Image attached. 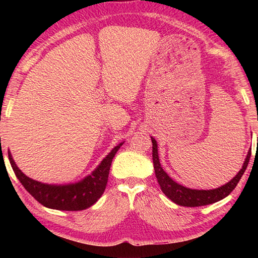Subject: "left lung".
<instances>
[{
    "mask_svg": "<svg viewBox=\"0 0 258 258\" xmlns=\"http://www.w3.org/2000/svg\"><path fill=\"white\" fill-rule=\"evenodd\" d=\"M152 141V160H154V168L156 173L157 181H158L161 191L164 192L166 197H168L173 203H175L180 206L184 207H198V206H205V205L214 204L216 202H220L233 191V189L237 186L240 178L243 175L244 171H246L248 163H249L251 150H249L248 155L244 159V163L242 165V168L240 169L239 173L235 175L232 180L226 183V184L222 185L220 187L213 190H196V189H189L181 184H178L175 181H173L171 177L167 175L161 165L159 163L158 157V148H157L156 140L151 137Z\"/></svg>",
    "mask_w": 258,
    "mask_h": 258,
    "instance_id": "left-lung-1",
    "label": "left lung"
}]
</instances>
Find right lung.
<instances>
[{"mask_svg": "<svg viewBox=\"0 0 258 258\" xmlns=\"http://www.w3.org/2000/svg\"><path fill=\"white\" fill-rule=\"evenodd\" d=\"M123 143L113 148L91 175L80 182L64 185L46 184L26 176L16 165L10 151L8 155L16 176L25 189L43 206L58 211H83L94 205L102 196L107 186L111 161Z\"/></svg>", "mask_w": 258, "mask_h": 258, "instance_id": "add662e5", "label": "right lung"}]
</instances>
